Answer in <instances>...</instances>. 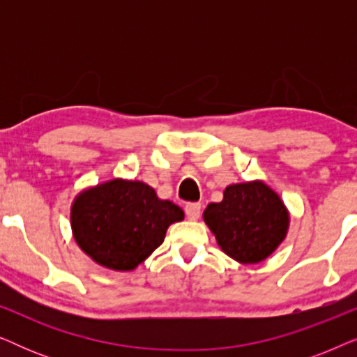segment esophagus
I'll return each mask as SVG.
<instances>
[{
	"label": "esophagus",
	"mask_w": 357,
	"mask_h": 357,
	"mask_svg": "<svg viewBox=\"0 0 357 357\" xmlns=\"http://www.w3.org/2000/svg\"><path fill=\"white\" fill-rule=\"evenodd\" d=\"M185 214H187V218L190 221H197L199 218V214H202V204L199 203H188L187 206H185Z\"/></svg>",
	"instance_id": "1"
}]
</instances>
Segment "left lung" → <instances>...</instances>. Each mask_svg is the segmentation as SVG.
I'll return each instance as SVG.
<instances>
[{
    "label": "left lung",
    "instance_id": "obj_1",
    "mask_svg": "<svg viewBox=\"0 0 357 357\" xmlns=\"http://www.w3.org/2000/svg\"><path fill=\"white\" fill-rule=\"evenodd\" d=\"M204 222L224 253L238 263L265 260L284 241L289 213L278 193L260 180L229 185L221 203H209Z\"/></svg>",
    "mask_w": 357,
    "mask_h": 357
}]
</instances>
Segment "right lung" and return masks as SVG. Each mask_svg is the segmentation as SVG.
Listing matches in <instances>:
<instances>
[{
    "label": "right lung",
    "instance_id": "1",
    "mask_svg": "<svg viewBox=\"0 0 357 357\" xmlns=\"http://www.w3.org/2000/svg\"><path fill=\"white\" fill-rule=\"evenodd\" d=\"M183 211L159 199L149 185L114 178L79 193L71 206L73 236L81 250L115 271L135 270Z\"/></svg>",
    "mask_w": 357,
    "mask_h": 357
}]
</instances>
